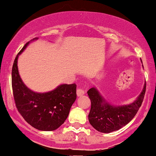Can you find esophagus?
Returning a JSON list of instances; mask_svg holds the SVG:
<instances>
[{
	"label": "esophagus",
	"mask_w": 156,
	"mask_h": 156,
	"mask_svg": "<svg viewBox=\"0 0 156 156\" xmlns=\"http://www.w3.org/2000/svg\"><path fill=\"white\" fill-rule=\"evenodd\" d=\"M84 94H85V91H84L83 89L80 88V87L77 88V90H76V95H77L78 97H82Z\"/></svg>",
	"instance_id": "esophagus-1"
}]
</instances>
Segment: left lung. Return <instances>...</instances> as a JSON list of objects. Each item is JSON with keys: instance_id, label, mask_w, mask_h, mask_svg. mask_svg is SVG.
<instances>
[{"instance_id": "8db88e82", "label": "left lung", "mask_w": 156, "mask_h": 156, "mask_svg": "<svg viewBox=\"0 0 156 156\" xmlns=\"http://www.w3.org/2000/svg\"><path fill=\"white\" fill-rule=\"evenodd\" d=\"M145 91L146 83L136 101L127 105L114 106L106 101L95 87H91L87 91L91 101L89 122L94 128L101 133H108L119 130L136 116L144 100Z\"/></svg>"}]
</instances>
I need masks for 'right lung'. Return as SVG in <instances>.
Instances as JSON below:
<instances>
[{
  "instance_id": "add662e5",
  "label": "right lung",
  "mask_w": 156,
  "mask_h": 156,
  "mask_svg": "<svg viewBox=\"0 0 156 156\" xmlns=\"http://www.w3.org/2000/svg\"><path fill=\"white\" fill-rule=\"evenodd\" d=\"M29 44L28 42L17 54L12 66V85L16 108L26 122L34 128L55 130L69 116L71 107L76 99V85L62 84L46 93L34 92L28 88L19 74L17 59Z\"/></svg>"
}]
</instances>
